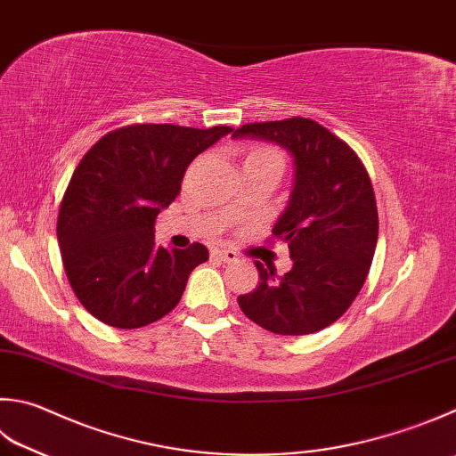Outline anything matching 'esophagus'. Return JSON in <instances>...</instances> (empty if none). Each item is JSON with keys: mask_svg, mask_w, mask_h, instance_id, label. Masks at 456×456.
Here are the masks:
<instances>
[{"mask_svg": "<svg viewBox=\"0 0 456 456\" xmlns=\"http://www.w3.org/2000/svg\"><path fill=\"white\" fill-rule=\"evenodd\" d=\"M214 256L218 257V260L226 262V264H232V262H238V254L234 250H214L212 252Z\"/></svg>", "mask_w": 456, "mask_h": 456, "instance_id": "obj_1", "label": "esophagus"}]
</instances>
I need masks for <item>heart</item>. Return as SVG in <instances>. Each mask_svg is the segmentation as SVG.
<instances>
[{"mask_svg": "<svg viewBox=\"0 0 456 456\" xmlns=\"http://www.w3.org/2000/svg\"><path fill=\"white\" fill-rule=\"evenodd\" d=\"M248 157H270V159H280V154L270 151V149H254V151H250V154H248ZM248 157H246V159H248Z\"/></svg>", "mask_w": 456, "mask_h": 456, "instance_id": "heart-1", "label": "heart"}]
</instances>
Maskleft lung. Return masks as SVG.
Listing matches in <instances>:
<instances>
[{
	"label": "left lung",
	"instance_id": "obj_1",
	"mask_svg": "<svg viewBox=\"0 0 456 456\" xmlns=\"http://www.w3.org/2000/svg\"><path fill=\"white\" fill-rule=\"evenodd\" d=\"M232 139L276 142L294 159V186L273 236L294 265L281 278L260 262V286L238 305L260 328L307 335L328 328L362 291L373 262L379 218L371 180L346 142L312 118L240 126Z\"/></svg>",
	"mask_w": 456,
	"mask_h": 456
}]
</instances>
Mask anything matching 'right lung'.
<instances>
[{"label": "right lung", "mask_w": 456, "mask_h": 456, "mask_svg": "<svg viewBox=\"0 0 456 456\" xmlns=\"http://www.w3.org/2000/svg\"><path fill=\"white\" fill-rule=\"evenodd\" d=\"M230 126L133 125L102 136L81 159L57 218L67 280L99 322L136 330L173 312L202 244H154V220L180 194L184 173Z\"/></svg>", "instance_id": "right-lung-1"}]
</instances>
